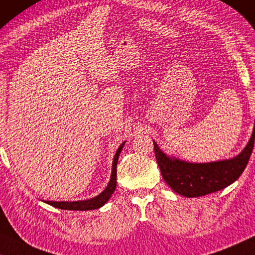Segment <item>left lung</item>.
I'll return each instance as SVG.
<instances>
[{"instance_id":"obj_1","label":"left lung","mask_w":255,"mask_h":255,"mask_svg":"<svg viewBox=\"0 0 255 255\" xmlns=\"http://www.w3.org/2000/svg\"><path fill=\"white\" fill-rule=\"evenodd\" d=\"M254 139L255 124L249 143L238 156L211 163H188L168 157L155 141L153 149L165 182L178 194L199 198L228 187L240 177L253 151Z\"/></svg>"}]
</instances>
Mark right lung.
Masks as SVG:
<instances>
[{
    "mask_svg": "<svg viewBox=\"0 0 255 255\" xmlns=\"http://www.w3.org/2000/svg\"><path fill=\"white\" fill-rule=\"evenodd\" d=\"M125 142L121 144L119 148H118L116 156H114L113 159V164H112V174H111V179L107 187L104 189V191L100 193L99 195L95 196L90 200H83V201H73V202H68V201H44L47 204H51V206L59 208V209H63V210H80V211H84V210H93V209H98V208L103 207L105 204L109 199L112 196V194L116 191L117 187V164H118V159H119L120 152L124 148Z\"/></svg>",
    "mask_w": 255,
    "mask_h": 255,
    "instance_id": "1",
    "label": "right lung"
}]
</instances>
